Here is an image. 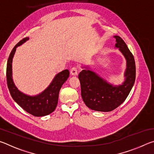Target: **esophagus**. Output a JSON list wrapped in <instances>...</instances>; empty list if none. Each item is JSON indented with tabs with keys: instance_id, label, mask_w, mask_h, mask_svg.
Returning <instances> with one entry per match:
<instances>
[{
	"instance_id": "esophagus-1",
	"label": "esophagus",
	"mask_w": 154,
	"mask_h": 154,
	"mask_svg": "<svg viewBox=\"0 0 154 154\" xmlns=\"http://www.w3.org/2000/svg\"><path fill=\"white\" fill-rule=\"evenodd\" d=\"M70 73H71V75H72V76H76V75H77V68H75V67L72 68V69H71V71H70Z\"/></svg>"
}]
</instances>
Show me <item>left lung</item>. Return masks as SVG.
Returning a JSON list of instances; mask_svg holds the SVG:
<instances>
[{
	"label": "left lung",
	"instance_id": "1",
	"mask_svg": "<svg viewBox=\"0 0 154 154\" xmlns=\"http://www.w3.org/2000/svg\"><path fill=\"white\" fill-rule=\"evenodd\" d=\"M114 37L116 39L115 47L119 49L126 60L124 82L118 85L111 84L90 70L89 66H83V70L79 74L82 97L85 105L92 110L109 112L118 107L128 97L135 82L134 56L121 37Z\"/></svg>",
	"mask_w": 154,
	"mask_h": 154
}]
</instances>
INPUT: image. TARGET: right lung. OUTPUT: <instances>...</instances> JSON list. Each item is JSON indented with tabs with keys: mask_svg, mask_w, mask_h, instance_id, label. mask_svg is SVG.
<instances>
[{
	"mask_svg": "<svg viewBox=\"0 0 154 154\" xmlns=\"http://www.w3.org/2000/svg\"><path fill=\"white\" fill-rule=\"evenodd\" d=\"M29 40L26 37L21 40L10 54L7 64V82L13 99L28 113L36 117H43L55 110L58 101L59 92L63 83L69 77V70H64L54 77L50 84L42 92L30 96L21 92L15 86L12 77V62L16 48Z\"/></svg>",
	"mask_w": 154,
	"mask_h": 154,
	"instance_id": "right-lung-1",
	"label": "right lung"
}]
</instances>
